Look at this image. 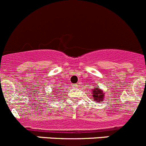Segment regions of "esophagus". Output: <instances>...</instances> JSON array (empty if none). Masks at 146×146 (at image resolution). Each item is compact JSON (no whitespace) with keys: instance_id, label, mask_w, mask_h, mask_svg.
Returning <instances> with one entry per match:
<instances>
[{"instance_id":"1","label":"esophagus","mask_w":146,"mask_h":146,"mask_svg":"<svg viewBox=\"0 0 146 146\" xmlns=\"http://www.w3.org/2000/svg\"><path fill=\"white\" fill-rule=\"evenodd\" d=\"M73 87H77V84H74V85H73Z\"/></svg>"}]
</instances>
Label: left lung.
Segmentation results:
<instances>
[{
	"mask_svg": "<svg viewBox=\"0 0 146 146\" xmlns=\"http://www.w3.org/2000/svg\"><path fill=\"white\" fill-rule=\"evenodd\" d=\"M92 98L93 100L96 102H102L104 100L105 98V93L103 92V90L100 88H97L94 87L92 90Z\"/></svg>",
	"mask_w": 146,
	"mask_h": 146,
	"instance_id": "obj_1",
	"label": "left lung"
}]
</instances>
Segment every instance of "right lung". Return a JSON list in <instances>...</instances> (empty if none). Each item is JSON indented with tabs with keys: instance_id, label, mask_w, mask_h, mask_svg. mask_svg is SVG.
Here are the masks:
<instances>
[{
	"instance_id": "1",
	"label": "right lung",
	"mask_w": 146,
	"mask_h": 146,
	"mask_svg": "<svg viewBox=\"0 0 146 146\" xmlns=\"http://www.w3.org/2000/svg\"><path fill=\"white\" fill-rule=\"evenodd\" d=\"M54 92L55 93H59V91H58V90H56H56H54ZM56 95H57V94H56ZM55 96H56V95H55Z\"/></svg>"
}]
</instances>
